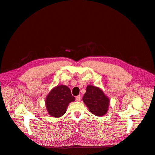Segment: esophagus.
I'll list each match as a JSON object with an SVG mask.
<instances>
[{
  "label": "esophagus",
  "instance_id": "34e87169",
  "mask_svg": "<svg viewBox=\"0 0 155 155\" xmlns=\"http://www.w3.org/2000/svg\"><path fill=\"white\" fill-rule=\"evenodd\" d=\"M76 100L77 102H79V101H80V100H81V96H80V95H78V97H76Z\"/></svg>",
  "mask_w": 155,
  "mask_h": 155
}]
</instances>
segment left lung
<instances>
[{
  "label": "left lung",
  "instance_id": "obj_1",
  "mask_svg": "<svg viewBox=\"0 0 155 155\" xmlns=\"http://www.w3.org/2000/svg\"><path fill=\"white\" fill-rule=\"evenodd\" d=\"M83 101L89 111L96 116H103L108 111L110 99L99 87L87 85Z\"/></svg>",
  "mask_w": 155,
  "mask_h": 155
}]
</instances>
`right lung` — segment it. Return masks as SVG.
Returning <instances> with one entry per match:
<instances>
[{"label": "right lung", "mask_w": 155, "mask_h": 155, "mask_svg": "<svg viewBox=\"0 0 155 155\" xmlns=\"http://www.w3.org/2000/svg\"><path fill=\"white\" fill-rule=\"evenodd\" d=\"M75 101V97L69 88L63 85L54 87L45 99V106L48 114L54 117H61L66 111L68 104Z\"/></svg>", "instance_id": "obj_1"}]
</instances>
